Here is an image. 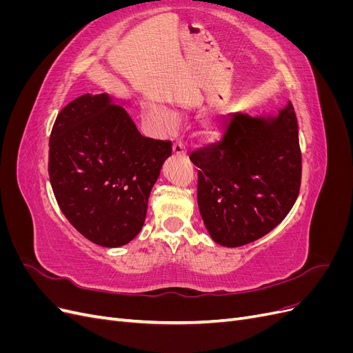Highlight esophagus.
<instances>
[{
	"label": "esophagus",
	"instance_id": "obj_1",
	"mask_svg": "<svg viewBox=\"0 0 353 353\" xmlns=\"http://www.w3.org/2000/svg\"><path fill=\"white\" fill-rule=\"evenodd\" d=\"M172 152H174V154H185V147H184L183 141H175L172 144Z\"/></svg>",
	"mask_w": 353,
	"mask_h": 353
}]
</instances>
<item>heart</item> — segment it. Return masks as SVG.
<instances>
[{
  "label": "heart",
  "instance_id": "1",
  "mask_svg": "<svg viewBox=\"0 0 353 353\" xmlns=\"http://www.w3.org/2000/svg\"><path fill=\"white\" fill-rule=\"evenodd\" d=\"M152 113H153V116L156 117V119L162 122L165 126L172 128V126H175L176 122H178L175 113L168 110V109H165V108H153V109H152ZM208 134H209V135H215V134H216V130H215V128H210V130L208 131Z\"/></svg>",
  "mask_w": 353,
  "mask_h": 353
}]
</instances>
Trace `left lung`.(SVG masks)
I'll return each mask as SVG.
<instances>
[{
  "instance_id": "1",
  "label": "left lung",
  "mask_w": 353,
  "mask_h": 353,
  "mask_svg": "<svg viewBox=\"0 0 353 353\" xmlns=\"http://www.w3.org/2000/svg\"><path fill=\"white\" fill-rule=\"evenodd\" d=\"M212 240L240 248L272 231L301 190L302 153L292 101L275 116L232 113L223 138L190 154Z\"/></svg>"
}]
</instances>
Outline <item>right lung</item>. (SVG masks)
Masks as SVG:
<instances>
[{"label": "right lung", "mask_w": 353, "mask_h": 353, "mask_svg": "<svg viewBox=\"0 0 353 353\" xmlns=\"http://www.w3.org/2000/svg\"><path fill=\"white\" fill-rule=\"evenodd\" d=\"M109 94H85L57 114L50 135L48 175L72 225L103 248H121L141 231L150 191L170 141L138 132Z\"/></svg>", "instance_id": "right-lung-1"}]
</instances>
